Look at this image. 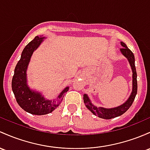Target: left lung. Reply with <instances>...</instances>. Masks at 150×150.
Listing matches in <instances>:
<instances>
[{
  "label": "left lung",
  "instance_id": "obj_1",
  "mask_svg": "<svg viewBox=\"0 0 150 150\" xmlns=\"http://www.w3.org/2000/svg\"><path fill=\"white\" fill-rule=\"evenodd\" d=\"M121 45L122 46V47L120 49L121 53L127 59L128 61L129 62V65L131 66L132 70V91L131 95L129 97V98L127 100L125 103H124L122 105H120V106L116 107V108H102V107L98 108V107L95 106L91 103L88 95L85 94L83 95L84 103H85L86 108L93 114L99 117L100 118H103V119L110 120L124 114L127 110L131 107L136 97L137 92V72L135 65H134V54L128 48L127 46L126 45L125 42H121Z\"/></svg>",
  "mask_w": 150,
  "mask_h": 150
}]
</instances>
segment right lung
Returning a JSON list of instances; mask_svg holds the SVG:
<instances>
[{
    "label": "right lung",
    "instance_id": "add662e5",
    "mask_svg": "<svg viewBox=\"0 0 150 150\" xmlns=\"http://www.w3.org/2000/svg\"><path fill=\"white\" fill-rule=\"evenodd\" d=\"M45 37L36 36L23 50L21 57L15 68L12 80V90L18 104L23 110L32 115H42L52 112L61 103L64 93L69 90L66 87L55 100H46L42 94L32 90L27 83V69L31 56Z\"/></svg>",
    "mask_w": 150,
    "mask_h": 150
}]
</instances>
